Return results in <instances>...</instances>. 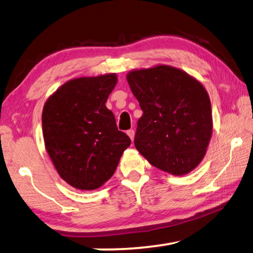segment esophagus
<instances>
[{
	"instance_id": "34e87169",
	"label": "esophagus",
	"mask_w": 253,
	"mask_h": 253,
	"mask_svg": "<svg viewBox=\"0 0 253 253\" xmlns=\"http://www.w3.org/2000/svg\"><path fill=\"white\" fill-rule=\"evenodd\" d=\"M127 135L129 136V138H130L131 140H134V137H135V130H134V129H129V130H127Z\"/></svg>"
}]
</instances>
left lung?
I'll use <instances>...</instances> for the list:
<instances>
[{
    "label": "left lung",
    "mask_w": 253,
    "mask_h": 253,
    "mask_svg": "<svg viewBox=\"0 0 253 253\" xmlns=\"http://www.w3.org/2000/svg\"><path fill=\"white\" fill-rule=\"evenodd\" d=\"M126 78L143 110L137 151L164 172L190 173L203 160L212 136L211 101L202 84L164 65L132 70Z\"/></svg>",
    "instance_id": "obj_1"
}]
</instances>
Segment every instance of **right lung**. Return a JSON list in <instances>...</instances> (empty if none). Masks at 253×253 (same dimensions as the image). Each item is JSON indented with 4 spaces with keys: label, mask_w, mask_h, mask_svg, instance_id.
<instances>
[{
    "label": "right lung",
    "mask_w": 253,
    "mask_h": 253,
    "mask_svg": "<svg viewBox=\"0 0 253 253\" xmlns=\"http://www.w3.org/2000/svg\"><path fill=\"white\" fill-rule=\"evenodd\" d=\"M116 84L115 74L72 79L44 104L46 152L60 177L78 190H95L108 181L131 143L105 105Z\"/></svg>",
    "instance_id": "right-lung-1"
}]
</instances>
